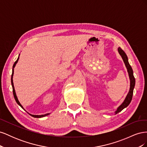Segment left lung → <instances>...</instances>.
<instances>
[{
  "instance_id": "left-lung-1",
  "label": "left lung",
  "mask_w": 147,
  "mask_h": 147,
  "mask_svg": "<svg viewBox=\"0 0 147 147\" xmlns=\"http://www.w3.org/2000/svg\"><path fill=\"white\" fill-rule=\"evenodd\" d=\"M118 53L120 55V56H121L122 59L124 63V64H125V65L126 67V69L127 70V72H128L129 77V80H130V88H129V91L128 94H127L124 102L118 107L117 110L115 111V114H117L119 112H121V111L123 110L124 108L127 107L129 105V104L131 103L132 98L133 91H134V88L135 83H136L135 78L134 77V75H133V70H132L131 66L130 65L129 63V62H128V58H127V55L120 47H119L118 48Z\"/></svg>"
}]
</instances>
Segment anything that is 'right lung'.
<instances>
[{"label": "right lung", "mask_w": 147, "mask_h": 147, "mask_svg": "<svg viewBox=\"0 0 147 147\" xmlns=\"http://www.w3.org/2000/svg\"><path fill=\"white\" fill-rule=\"evenodd\" d=\"M19 56H20V55H19ZM18 59H19V56H18V57L17 60L15 61V63H14V64H13V65L12 75H11V85H12V88H13V96H14V97H15V99L16 102H17V104H18V105L21 107V108H23V109H24L23 107L22 106V105L20 104V102H19L18 99V97H17V96H16V92H15V90L14 84H13V74H14V68H15V67L16 63H18ZM49 114H50V113H47V114L42 115H31V114H29V115H30V116H32V117H34V118H42V117H45V116H47V115H48Z\"/></svg>", "instance_id": "obj_1"}]
</instances>
